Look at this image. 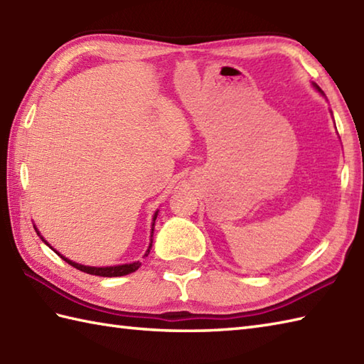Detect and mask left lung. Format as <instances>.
Segmentation results:
<instances>
[{
  "instance_id": "left-lung-1",
  "label": "left lung",
  "mask_w": 364,
  "mask_h": 364,
  "mask_svg": "<svg viewBox=\"0 0 364 364\" xmlns=\"http://www.w3.org/2000/svg\"><path fill=\"white\" fill-rule=\"evenodd\" d=\"M313 86H314V87H316V89H318V90H319V92H321V94H323V92H322V90H321V87H319V86H316V84H313Z\"/></svg>"
}]
</instances>
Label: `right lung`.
Listing matches in <instances>:
<instances>
[{
    "label": "right lung",
    "mask_w": 364,
    "mask_h": 364,
    "mask_svg": "<svg viewBox=\"0 0 364 364\" xmlns=\"http://www.w3.org/2000/svg\"><path fill=\"white\" fill-rule=\"evenodd\" d=\"M156 218H158V211L154 213V215H153V223H151V233H153V227H154V220H156ZM37 231V230H36ZM37 235L41 236V233H38L37 231ZM42 237V236H41ZM151 237H153V235H151ZM42 241L46 244V245H50L48 242L45 241V239L42 237ZM151 242H153V239H150V247H149V250H146V253H145V257L146 255L150 253V249H151ZM53 249V247H51ZM56 252V250H54ZM60 258H63L65 262H68V264L70 266H73L75 269H78V270H81V272H86V274H90V275H98V277H122V275H128V274H131V272H136V270L139 269V266H141V262L139 261H136V262H131V264H120V266H109V267H90V266H82V264H78V262H73V261H70V259H67L65 257H63V255H60L59 252H56Z\"/></svg>",
    "instance_id": "1"
}]
</instances>
